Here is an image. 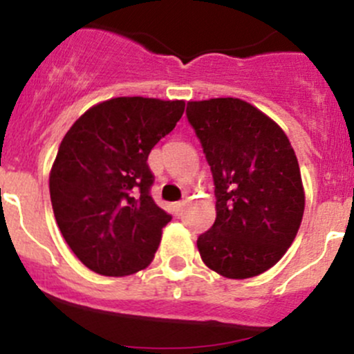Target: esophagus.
Wrapping results in <instances>:
<instances>
[{
	"label": "esophagus",
	"instance_id": "34e87169",
	"mask_svg": "<svg viewBox=\"0 0 354 354\" xmlns=\"http://www.w3.org/2000/svg\"><path fill=\"white\" fill-rule=\"evenodd\" d=\"M183 209H185V202H176V203H173V212L176 214V216H180V214L183 212Z\"/></svg>",
	"mask_w": 354,
	"mask_h": 354
}]
</instances>
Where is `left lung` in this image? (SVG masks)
<instances>
[{"label": "left lung", "instance_id": "obj_1", "mask_svg": "<svg viewBox=\"0 0 354 354\" xmlns=\"http://www.w3.org/2000/svg\"><path fill=\"white\" fill-rule=\"evenodd\" d=\"M187 116L216 185V221L200 234L203 263L227 279L276 266L305 212L299 164L283 128L236 97L190 101Z\"/></svg>", "mask_w": 354, "mask_h": 354}]
</instances>
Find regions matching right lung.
I'll use <instances>...</instances> for the list:
<instances>
[{"label": "right lung", "instance_id": "obj_1", "mask_svg": "<svg viewBox=\"0 0 354 354\" xmlns=\"http://www.w3.org/2000/svg\"><path fill=\"white\" fill-rule=\"evenodd\" d=\"M185 101L113 97L71 124L49 173L53 212L77 259L109 277L149 267L171 221L149 195L152 147L183 116Z\"/></svg>", "mask_w": 354, "mask_h": 354}]
</instances>
